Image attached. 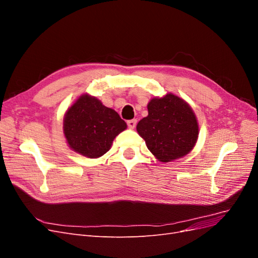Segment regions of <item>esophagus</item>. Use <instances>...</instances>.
I'll return each instance as SVG.
<instances>
[{"instance_id":"1","label":"esophagus","mask_w":258,"mask_h":258,"mask_svg":"<svg viewBox=\"0 0 258 258\" xmlns=\"http://www.w3.org/2000/svg\"><path fill=\"white\" fill-rule=\"evenodd\" d=\"M127 124H128V127H129L130 129H135L136 124H137V119H131V120H128V121H127Z\"/></svg>"}]
</instances>
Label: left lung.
Segmentation results:
<instances>
[{"label":"left lung","instance_id":"8db88e82","mask_svg":"<svg viewBox=\"0 0 258 258\" xmlns=\"http://www.w3.org/2000/svg\"><path fill=\"white\" fill-rule=\"evenodd\" d=\"M148 115L137 131L150 152L161 162L182 158L197 143L199 124L190 105L173 93L155 97L147 104Z\"/></svg>","mask_w":258,"mask_h":258}]
</instances>
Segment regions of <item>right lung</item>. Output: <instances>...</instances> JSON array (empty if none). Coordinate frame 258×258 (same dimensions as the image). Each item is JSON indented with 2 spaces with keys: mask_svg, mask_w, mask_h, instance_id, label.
Returning a JSON list of instances; mask_svg holds the SVG:
<instances>
[{
  "mask_svg": "<svg viewBox=\"0 0 258 258\" xmlns=\"http://www.w3.org/2000/svg\"><path fill=\"white\" fill-rule=\"evenodd\" d=\"M127 129L115 110L96 97L84 93L68 108L63 135L72 151L87 158H99L110 151L114 139Z\"/></svg>",
  "mask_w": 258,
  "mask_h": 258,
  "instance_id": "obj_1",
  "label": "right lung"
}]
</instances>
